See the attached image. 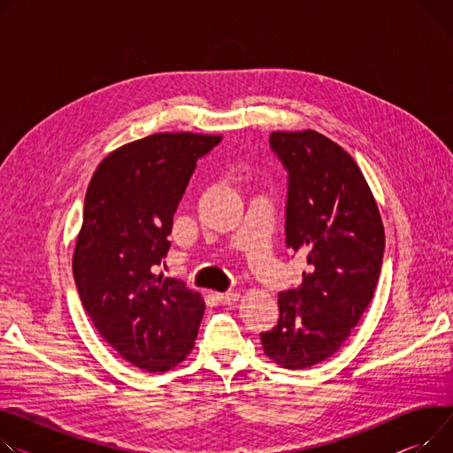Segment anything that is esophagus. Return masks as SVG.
<instances>
[{
  "label": "esophagus",
  "mask_w": 453,
  "mask_h": 453,
  "mask_svg": "<svg viewBox=\"0 0 453 453\" xmlns=\"http://www.w3.org/2000/svg\"><path fill=\"white\" fill-rule=\"evenodd\" d=\"M215 298L219 300L220 304H229V303H236L240 298L238 291H224V293H215Z\"/></svg>",
  "instance_id": "34e87169"
}]
</instances>
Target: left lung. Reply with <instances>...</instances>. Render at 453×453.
Returning a JSON list of instances; mask_svg holds the SVG:
<instances>
[{
  "label": "left lung",
  "instance_id": "obj_1",
  "mask_svg": "<svg viewBox=\"0 0 453 453\" xmlns=\"http://www.w3.org/2000/svg\"><path fill=\"white\" fill-rule=\"evenodd\" d=\"M288 173L286 246L306 257L303 284L279 293V322L260 334L265 355L304 370L339 351L373 298L384 227L366 180L346 150L317 131L269 134Z\"/></svg>",
  "mask_w": 453,
  "mask_h": 453
}]
</instances>
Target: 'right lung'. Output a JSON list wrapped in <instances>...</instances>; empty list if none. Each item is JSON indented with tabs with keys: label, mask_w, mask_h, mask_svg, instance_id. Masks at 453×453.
I'll use <instances>...</instances> for the list:
<instances>
[{
	"label": "right lung",
	"mask_w": 453,
	"mask_h": 453,
	"mask_svg": "<svg viewBox=\"0 0 453 453\" xmlns=\"http://www.w3.org/2000/svg\"><path fill=\"white\" fill-rule=\"evenodd\" d=\"M222 136L158 133L119 147L90 178L73 273L98 334L145 372L189 355L203 317L200 293L155 275L171 242L174 211L196 162Z\"/></svg>",
	"instance_id": "add662e5"
}]
</instances>
